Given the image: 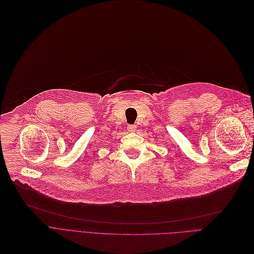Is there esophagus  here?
<instances>
[{
    "label": "esophagus",
    "mask_w": 254,
    "mask_h": 254,
    "mask_svg": "<svg viewBox=\"0 0 254 254\" xmlns=\"http://www.w3.org/2000/svg\"><path fill=\"white\" fill-rule=\"evenodd\" d=\"M127 130L130 131V132H133V131L136 130V126H135V125H132V124H129V125L127 126Z\"/></svg>",
    "instance_id": "obj_1"
}]
</instances>
